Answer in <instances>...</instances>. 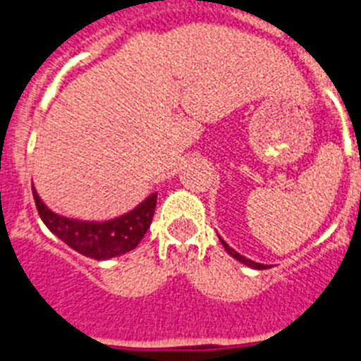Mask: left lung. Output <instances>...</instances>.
<instances>
[{
	"label": "left lung",
	"instance_id": "1",
	"mask_svg": "<svg viewBox=\"0 0 361 361\" xmlns=\"http://www.w3.org/2000/svg\"><path fill=\"white\" fill-rule=\"evenodd\" d=\"M219 240H221V244L224 245V249H226V251H228V255H230V257H233L235 260L240 262V264L247 265V267H251V269H258V271H264V269H269L267 265H264V264H257V262H252V260H249V258H245V257H242V255H238V252L235 251L233 247H230V245H228L226 242L222 240L221 237H219Z\"/></svg>",
	"mask_w": 361,
	"mask_h": 361
}]
</instances>
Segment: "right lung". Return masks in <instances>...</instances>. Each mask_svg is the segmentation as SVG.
<instances>
[{
    "mask_svg": "<svg viewBox=\"0 0 361 361\" xmlns=\"http://www.w3.org/2000/svg\"><path fill=\"white\" fill-rule=\"evenodd\" d=\"M32 190L37 210L46 228L74 251L99 262L121 257L139 245L151 226L158 196L157 192H153L133 210L109 221H80L48 208L37 194L33 183Z\"/></svg>",
    "mask_w": 361,
    "mask_h": 361,
    "instance_id": "right-lung-1",
    "label": "right lung"
}]
</instances>
